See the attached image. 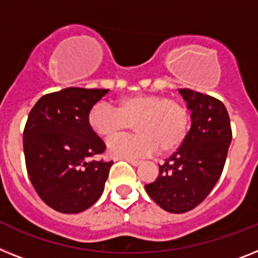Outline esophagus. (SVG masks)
<instances>
[{
  "label": "esophagus",
  "mask_w": 258,
  "mask_h": 258,
  "mask_svg": "<svg viewBox=\"0 0 258 258\" xmlns=\"http://www.w3.org/2000/svg\"><path fill=\"white\" fill-rule=\"evenodd\" d=\"M127 160V161L130 162V164H131V165H134V166H138V165H140V164H142V161H139V160H133V159H125Z\"/></svg>",
  "instance_id": "obj_1"
}]
</instances>
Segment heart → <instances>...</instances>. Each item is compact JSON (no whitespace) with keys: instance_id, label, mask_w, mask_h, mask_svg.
Here are the masks:
<instances>
[{"instance_id":"obj_1","label":"heart","mask_w":258,"mask_h":258,"mask_svg":"<svg viewBox=\"0 0 258 258\" xmlns=\"http://www.w3.org/2000/svg\"><path fill=\"white\" fill-rule=\"evenodd\" d=\"M131 123L138 133L111 140L107 144L111 156L138 159L157 151H176L189 133L190 115L181 101L153 93L123 97L116 107L107 102H97L88 112L89 127L102 139L120 135Z\"/></svg>"}]
</instances>
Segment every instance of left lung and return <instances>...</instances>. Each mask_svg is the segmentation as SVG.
I'll list each match as a JSON object with an SVG mask.
<instances>
[{
  "mask_svg": "<svg viewBox=\"0 0 258 258\" xmlns=\"http://www.w3.org/2000/svg\"><path fill=\"white\" fill-rule=\"evenodd\" d=\"M191 111V127L182 146L160 166L148 196L168 213L182 214L203 202L224 168L232 140L226 106L191 89H179Z\"/></svg>",
  "mask_w": 258,
  "mask_h": 258,
  "instance_id": "8db88e82",
  "label": "left lung"
}]
</instances>
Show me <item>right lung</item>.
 Listing matches in <instances>:
<instances>
[{"instance_id": "add662e5", "label": "right lung", "mask_w": 258, "mask_h": 258, "mask_svg": "<svg viewBox=\"0 0 258 258\" xmlns=\"http://www.w3.org/2000/svg\"><path fill=\"white\" fill-rule=\"evenodd\" d=\"M109 89L67 88L39 99L23 131L30 181L45 205L77 214L97 202L112 161L92 160L106 146L88 124V112Z\"/></svg>"}]
</instances>
